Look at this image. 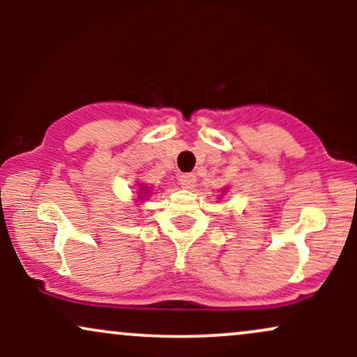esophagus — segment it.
<instances>
[{
	"label": "esophagus",
	"mask_w": 357,
	"mask_h": 357,
	"mask_svg": "<svg viewBox=\"0 0 357 357\" xmlns=\"http://www.w3.org/2000/svg\"><path fill=\"white\" fill-rule=\"evenodd\" d=\"M179 184H181L183 188H186V190H191V188H195L196 184V176L192 173L183 174L181 178H179Z\"/></svg>",
	"instance_id": "esophagus-1"
}]
</instances>
